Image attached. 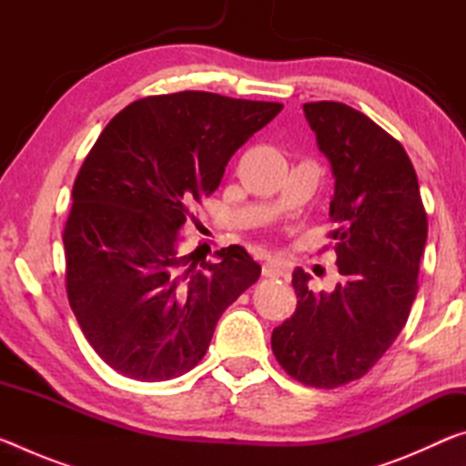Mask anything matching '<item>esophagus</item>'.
<instances>
[{"label":"esophagus","instance_id":"obj_1","mask_svg":"<svg viewBox=\"0 0 466 466\" xmlns=\"http://www.w3.org/2000/svg\"><path fill=\"white\" fill-rule=\"evenodd\" d=\"M263 275H265V278H271V279L279 278V275H283L281 265L278 261H271V258H267V261L263 263Z\"/></svg>","mask_w":466,"mask_h":466}]
</instances>
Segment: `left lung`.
I'll return each mask as SVG.
<instances>
[{"instance_id":"obj_1","label":"left lung","mask_w":466,"mask_h":466,"mask_svg":"<svg viewBox=\"0 0 466 466\" xmlns=\"http://www.w3.org/2000/svg\"><path fill=\"white\" fill-rule=\"evenodd\" d=\"M304 115L335 175L329 232L341 281L309 289L294 271V317L273 330L279 366L306 386L337 389L374 368L403 330L420 289L428 216L405 147L343 102H306ZM329 247H325L327 250Z\"/></svg>"}]
</instances>
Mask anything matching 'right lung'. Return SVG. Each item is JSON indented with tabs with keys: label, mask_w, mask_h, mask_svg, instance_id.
I'll list each match as a JSON object with an SVG mask.
<instances>
[{
	"label": "right lung",
	"mask_w": 466,
	"mask_h": 466,
	"mask_svg": "<svg viewBox=\"0 0 466 466\" xmlns=\"http://www.w3.org/2000/svg\"><path fill=\"white\" fill-rule=\"evenodd\" d=\"M279 102L185 90L113 116L77 172L63 228L69 306L92 350L144 382L187 374L219 317L261 275L238 244L218 261L187 252L188 205L216 191L226 164Z\"/></svg>",
	"instance_id": "right-lung-1"
}]
</instances>
